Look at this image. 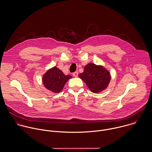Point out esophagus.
Segmentation results:
<instances>
[{"mask_svg":"<svg viewBox=\"0 0 152 152\" xmlns=\"http://www.w3.org/2000/svg\"><path fill=\"white\" fill-rule=\"evenodd\" d=\"M78 72H74V73H73V76H74V77H78Z\"/></svg>","mask_w":152,"mask_h":152,"instance_id":"obj_1","label":"esophagus"}]
</instances>
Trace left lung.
I'll return each mask as SVG.
<instances>
[{
	"mask_svg": "<svg viewBox=\"0 0 152 152\" xmlns=\"http://www.w3.org/2000/svg\"><path fill=\"white\" fill-rule=\"evenodd\" d=\"M78 76L84 81L91 91L94 93H100L106 89L111 80V75L108 70L101 65L93 63L86 65L84 72Z\"/></svg>",
	"mask_w": 152,
	"mask_h": 152,
	"instance_id": "1",
	"label": "left lung"
}]
</instances>
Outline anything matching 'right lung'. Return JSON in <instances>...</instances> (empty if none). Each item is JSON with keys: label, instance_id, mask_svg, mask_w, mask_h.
<instances>
[{"label": "right lung", "instance_id": "1", "mask_svg": "<svg viewBox=\"0 0 152 152\" xmlns=\"http://www.w3.org/2000/svg\"><path fill=\"white\" fill-rule=\"evenodd\" d=\"M69 75H65L56 66L50 69L43 75L42 82L46 88L55 93H59L67 81L71 78Z\"/></svg>", "mask_w": 152, "mask_h": 152}]
</instances>
